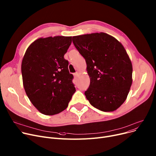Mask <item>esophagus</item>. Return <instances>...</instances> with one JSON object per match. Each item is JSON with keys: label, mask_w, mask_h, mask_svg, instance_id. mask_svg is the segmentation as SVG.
Segmentation results:
<instances>
[{"label": "esophagus", "mask_w": 156, "mask_h": 156, "mask_svg": "<svg viewBox=\"0 0 156 156\" xmlns=\"http://www.w3.org/2000/svg\"><path fill=\"white\" fill-rule=\"evenodd\" d=\"M78 75H79V74H78L77 72H76V73H74V76L75 78H76L78 76Z\"/></svg>", "instance_id": "obj_1"}]
</instances>
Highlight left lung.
<instances>
[{
    "instance_id": "obj_1",
    "label": "left lung",
    "mask_w": 156,
    "mask_h": 156,
    "mask_svg": "<svg viewBox=\"0 0 156 156\" xmlns=\"http://www.w3.org/2000/svg\"><path fill=\"white\" fill-rule=\"evenodd\" d=\"M86 62L90 85L84 94L101 111L113 112L126 99L132 83V64L122 44L112 36L95 33L72 37Z\"/></svg>"
}]
</instances>
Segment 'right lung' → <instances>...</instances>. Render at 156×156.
Wrapping results in <instances>:
<instances>
[{
  "mask_svg": "<svg viewBox=\"0 0 156 156\" xmlns=\"http://www.w3.org/2000/svg\"><path fill=\"white\" fill-rule=\"evenodd\" d=\"M72 36L40 38L26 51L21 64L25 92L34 106L45 115L66 109L76 92L68 66L64 58Z\"/></svg>",
  "mask_w": 156,
  "mask_h": 156,
  "instance_id": "right-lung-1",
  "label": "right lung"
}]
</instances>
